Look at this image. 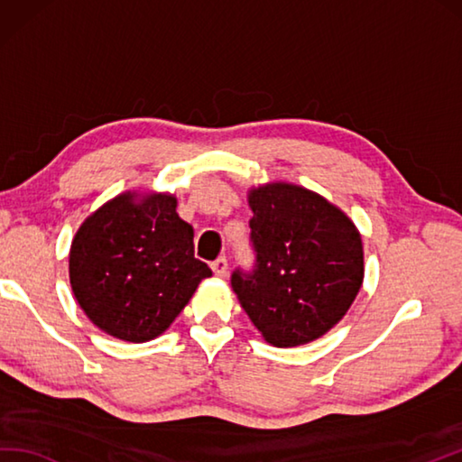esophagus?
Returning <instances> with one entry per match:
<instances>
[{
    "instance_id": "34e87169",
    "label": "esophagus",
    "mask_w": 462,
    "mask_h": 462,
    "mask_svg": "<svg viewBox=\"0 0 462 462\" xmlns=\"http://www.w3.org/2000/svg\"><path fill=\"white\" fill-rule=\"evenodd\" d=\"M211 269H213L215 276H225V274H227V269H229L227 259H225V257L215 259V261L211 263Z\"/></svg>"
}]
</instances>
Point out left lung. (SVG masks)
I'll return each instance as SVG.
<instances>
[{"label": "left lung", "mask_w": 462, "mask_h": 462, "mask_svg": "<svg viewBox=\"0 0 462 462\" xmlns=\"http://www.w3.org/2000/svg\"><path fill=\"white\" fill-rule=\"evenodd\" d=\"M254 266L231 274L241 306L273 346L292 347L342 320L364 282L360 231L318 193L274 181L249 189Z\"/></svg>", "instance_id": "1"}]
</instances>
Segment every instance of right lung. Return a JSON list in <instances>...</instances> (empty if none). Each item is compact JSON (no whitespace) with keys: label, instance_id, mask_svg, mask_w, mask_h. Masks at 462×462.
Here are the masks:
<instances>
[{"label":"right lung","instance_id":"obj_1","mask_svg":"<svg viewBox=\"0 0 462 462\" xmlns=\"http://www.w3.org/2000/svg\"><path fill=\"white\" fill-rule=\"evenodd\" d=\"M170 193L126 191L80 225L70 289L88 320L125 342L163 334L211 269L193 254V227Z\"/></svg>","mask_w":462,"mask_h":462}]
</instances>
